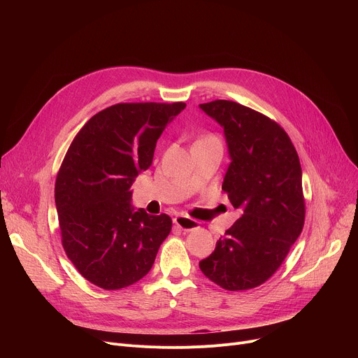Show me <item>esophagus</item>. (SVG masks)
Instances as JSON below:
<instances>
[{
    "instance_id": "34e87169",
    "label": "esophagus",
    "mask_w": 358,
    "mask_h": 358,
    "mask_svg": "<svg viewBox=\"0 0 358 358\" xmlns=\"http://www.w3.org/2000/svg\"><path fill=\"white\" fill-rule=\"evenodd\" d=\"M174 224H176L177 228H180L181 231H184V232H192V231L199 228V222L197 220H194V219H192L189 216H182V215L174 217Z\"/></svg>"
}]
</instances>
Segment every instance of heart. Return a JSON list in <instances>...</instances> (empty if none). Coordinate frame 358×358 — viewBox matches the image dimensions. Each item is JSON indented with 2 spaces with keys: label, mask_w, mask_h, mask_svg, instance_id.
Masks as SVG:
<instances>
[{
  "label": "heart",
  "mask_w": 358,
  "mask_h": 358,
  "mask_svg": "<svg viewBox=\"0 0 358 358\" xmlns=\"http://www.w3.org/2000/svg\"><path fill=\"white\" fill-rule=\"evenodd\" d=\"M208 138H213V136H208Z\"/></svg>",
  "instance_id": "1"
}]
</instances>
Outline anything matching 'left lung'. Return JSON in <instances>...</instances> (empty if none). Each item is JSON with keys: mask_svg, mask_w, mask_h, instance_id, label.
<instances>
[{"mask_svg": "<svg viewBox=\"0 0 358 358\" xmlns=\"http://www.w3.org/2000/svg\"><path fill=\"white\" fill-rule=\"evenodd\" d=\"M224 131L231 164L222 190L241 217L199 262L224 290L258 287L278 270L305 223L302 168L278 123L235 101L200 104Z\"/></svg>", "mask_w": 358, "mask_h": 358, "instance_id": "8db88e82", "label": "left lung"}]
</instances>
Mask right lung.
<instances>
[{"label": "right lung", "mask_w": 358, "mask_h": 358, "mask_svg": "<svg viewBox=\"0 0 358 358\" xmlns=\"http://www.w3.org/2000/svg\"><path fill=\"white\" fill-rule=\"evenodd\" d=\"M185 103H119L73 138L55 184L62 247L90 283L119 290L152 268L171 232L168 215L131 208L130 187L152 164L157 141Z\"/></svg>", "instance_id": "add662e5"}]
</instances>
